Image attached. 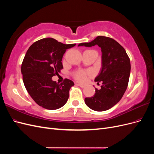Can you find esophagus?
I'll return each instance as SVG.
<instances>
[{
  "instance_id": "1",
  "label": "esophagus",
  "mask_w": 154,
  "mask_h": 154,
  "mask_svg": "<svg viewBox=\"0 0 154 154\" xmlns=\"http://www.w3.org/2000/svg\"><path fill=\"white\" fill-rule=\"evenodd\" d=\"M78 86H80V87H82V88H84L85 87V85H82V84H80V83H78L77 84Z\"/></svg>"
}]
</instances>
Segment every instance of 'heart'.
Segmentation results:
<instances>
[{
    "mask_svg": "<svg viewBox=\"0 0 154 154\" xmlns=\"http://www.w3.org/2000/svg\"><path fill=\"white\" fill-rule=\"evenodd\" d=\"M88 72L83 71H78L74 73V77L78 82H83L85 80Z\"/></svg>",
    "mask_w": 154,
    "mask_h": 154,
    "instance_id": "heart-1",
    "label": "heart"
}]
</instances>
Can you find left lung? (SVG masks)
I'll return each instance as SVG.
<instances>
[{"label": "left lung", "mask_w": 154, "mask_h": 154, "mask_svg": "<svg viewBox=\"0 0 154 154\" xmlns=\"http://www.w3.org/2000/svg\"><path fill=\"white\" fill-rule=\"evenodd\" d=\"M97 45L101 49V68L95 82H101L100 89L95 88V94L86 97L87 106L95 111L109 110L122 99L128 86L130 61L125 49L115 40L98 36L91 42L78 46L92 47Z\"/></svg>", "instance_id": "8db88e82"}]
</instances>
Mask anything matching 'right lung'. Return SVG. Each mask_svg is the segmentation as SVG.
I'll return each mask as SVG.
<instances>
[{"label": "right lung", "instance_id": "right-lung-1", "mask_svg": "<svg viewBox=\"0 0 154 154\" xmlns=\"http://www.w3.org/2000/svg\"><path fill=\"white\" fill-rule=\"evenodd\" d=\"M75 45L76 44H64L48 38L35 42L27 51L21 67L23 82L32 100L39 106L56 110L67 103L74 82L65 79L59 84L52 77L63 69L62 61L66 50Z\"/></svg>", "mask_w": 154, "mask_h": 154}]
</instances>
